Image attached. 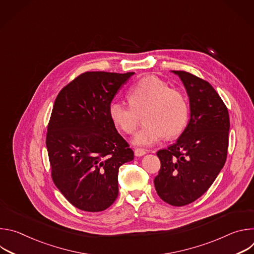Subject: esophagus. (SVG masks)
Returning a JSON list of instances; mask_svg holds the SVG:
<instances>
[{
  "instance_id": "1",
  "label": "esophagus",
  "mask_w": 254,
  "mask_h": 254,
  "mask_svg": "<svg viewBox=\"0 0 254 254\" xmlns=\"http://www.w3.org/2000/svg\"><path fill=\"white\" fill-rule=\"evenodd\" d=\"M146 151L144 150H141V149H134V155L135 157H141L143 155H146Z\"/></svg>"
}]
</instances>
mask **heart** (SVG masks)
I'll return each mask as SVG.
<instances>
[{"mask_svg":"<svg viewBox=\"0 0 254 254\" xmlns=\"http://www.w3.org/2000/svg\"><path fill=\"white\" fill-rule=\"evenodd\" d=\"M128 98L129 103L114 101L110 117L119 129L131 134L143 115L144 124L133 138L136 146L151 147L165 135L176 137L188 124L189 104L185 93L160 78L140 79L129 89Z\"/></svg>","mask_w":254,"mask_h":254,"instance_id":"heart-1","label":"heart"}]
</instances>
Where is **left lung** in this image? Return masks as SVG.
<instances>
[{"label":"left lung","instance_id":"left-lung-1","mask_svg":"<svg viewBox=\"0 0 254 254\" xmlns=\"http://www.w3.org/2000/svg\"><path fill=\"white\" fill-rule=\"evenodd\" d=\"M182 80L190 102V121L177 141L157 153L161 169L154 180L160 198L173 206L201 197L222 170L228 149L229 115L212 85L186 71Z\"/></svg>","mask_w":254,"mask_h":254}]
</instances>
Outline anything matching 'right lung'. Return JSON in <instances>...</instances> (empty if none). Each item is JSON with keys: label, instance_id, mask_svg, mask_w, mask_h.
<instances>
[{"label": "right lung", "instance_id": "obj_1", "mask_svg": "<svg viewBox=\"0 0 254 254\" xmlns=\"http://www.w3.org/2000/svg\"><path fill=\"white\" fill-rule=\"evenodd\" d=\"M134 72H85L61 89L48 125L46 147L53 182L76 208L99 212L119 195V169L133 152L118 132L110 106Z\"/></svg>", "mask_w": 254, "mask_h": 254}]
</instances>
